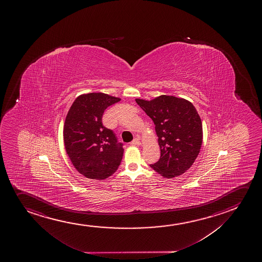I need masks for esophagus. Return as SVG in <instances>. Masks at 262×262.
<instances>
[{
    "label": "esophagus",
    "mask_w": 262,
    "mask_h": 262,
    "mask_svg": "<svg viewBox=\"0 0 262 262\" xmlns=\"http://www.w3.org/2000/svg\"><path fill=\"white\" fill-rule=\"evenodd\" d=\"M131 145H140L141 144V142H140V140L138 138H135V139L133 140L132 142L130 143Z\"/></svg>",
    "instance_id": "1"
}]
</instances>
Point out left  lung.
<instances>
[{"instance_id": "8db88e82", "label": "left lung", "mask_w": 262, "mask_h": 262, "mask_svg": "<svg viewBox=\"0 0 262 262\" xmlns=\"http://www.w3.org/2000/svg\"><path fill=\"white\" fill-rule=\"evenodd\" d=\"M136 101L152 119L161 148L160 160L150 168L166 178L184 174L195 161L203 143V124L195 107L171 95Z\"/></svg>"}]
</instances>
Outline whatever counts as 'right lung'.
Listing matches in <instances>:
<instances>
[{"mask_svg":"<svg viewBox=\"0 0 262 262\" xmlns=\"http://www.w3.org/2000/svg\"><path fill=\"white\" fill-rule=\"evenodd\" d=\"M120 98L102 93L81 94L67 114L63 137L67 154L84 177L106 179L115 173L122 161L123 144L113 131L102 125V115Z\"/></svg>","mask_w":262,"mask_h":262,"instance_id":"right-lung-1","label":"right lung"}]
</instances>
